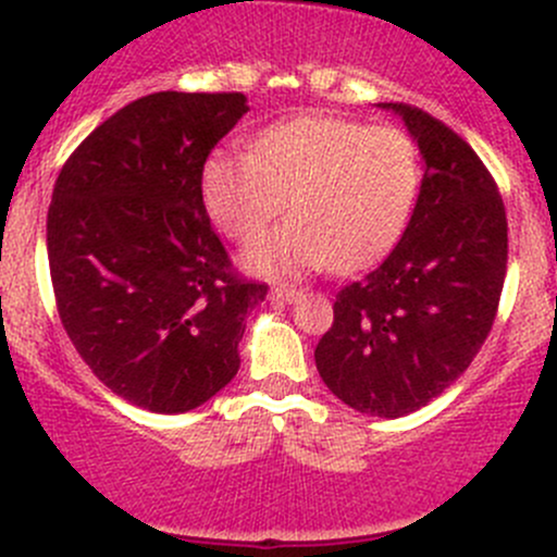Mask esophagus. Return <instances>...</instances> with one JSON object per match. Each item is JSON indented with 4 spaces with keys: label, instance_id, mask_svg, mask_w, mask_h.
<instances>
[{
    "label": "esophagus",
    "instance_id": "34e87169",
    "mask_svg": "<svg viewBox=\"0 0 557 557\" xmlns=\"http://www.w3.org/2000/svg\"><path fill=\"white\" fill-rule=\"evenodd\" d=\"M271 297L276 302H295L300 297V289H295V286H273Z\"/></svg>",
    "mask_w": 557,
    "mask_h": 557
}]
</instances>
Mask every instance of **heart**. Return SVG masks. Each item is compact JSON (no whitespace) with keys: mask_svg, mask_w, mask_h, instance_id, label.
Listing matches in <instances>:
<instances>
[{"mask_svg":"<svg viewBox=\"0 0 557 557\" xmlns=\"http://www.w3.org/2000/svg\"><path fill=\"white\" fill-rule=\"evenodd\" d=\"M418 187L421 160L405 131L324 112L268 125L255 152L216 150L200 171L206 211L238 244L260 236L286 198L289 220L244 257L265 276L372 265L403 236Z\"/></svg>","mask_w":557,"mask_h":557,"instance_id":"obj_1","label":"heart"}]
</instances>
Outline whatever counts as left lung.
I'll return each mask as SVG.
<instances>
[{
  "label": "left lung",
  "mask_w": 557,
  "mask_h": 557,
  "mask_svg": "<svg viewBox=\"0 0 557 557\" xmlns=\"http://www.w3.org/2000/svg\"><path fill=\"white\" fill-rule=\"evenodd\" d=\"M381 107L418 145L421 193L392 255L337 292L313 357L341 403L403 418L461 377L488 337L507 273V214L461 136L416 107Z\"/></svg>",
  "instance_id": "obj_1"
}]
</instances>
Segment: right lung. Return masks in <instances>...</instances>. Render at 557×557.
<instances>
[{
  "label": "right lung",
  "mask_w": 557,
  "mask_h": 557,
  "mask_svg": "<svg viewBox=\"0 0 557 557\" xmlns=\"http://www.w3.org/2000/svg\"><path fill=\"white\" fill-rule=\"evenodd\" d=\"M244 94L131 101L66 160L48 209L59 317L94 375L125 403L187 412L236 377L246 311L268 286L233 273L200 195Z\"/></svg>",
  "instance_id": "1"
}]
</instances>
